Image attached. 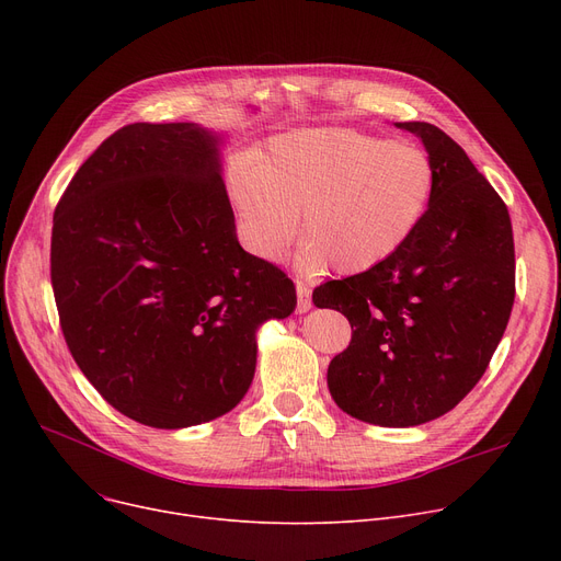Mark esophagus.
Masks as SVG:
<instances>
[{"label": "esophagus", "mask_w": 561, "mask_h": 561, "mask_svg": "<svg viewBox=\"0 0 561 561\" xmlns=\"http://www.w3.org/2000/svg\"><path fill=\"white\" fill-rule=\"evenodd\" d=\"M296 290H298V311L305 313L311 309V288L302 282L296 284Z\"/></svg>", "instance_id": "obj_1"}]
</instances>
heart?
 <instances>
[{"instance_id": "1", "label": "heart", "mask_w": 561, "mask_h": 561, "mask_svg": "<svg viewBox=\"0 0 561 561\" xmlns=\"http://www.w3.org/2000/svg\"><path fill=\"white\" fill-rule=\"evenodd\" d=\"M227 186L254 254L284 259L302 211V268L322 273L336 265L343 275H359L396 256L416 233L436 172L414 142L316 127L282 134L256 159L233 163Z\"/></svg>"}]
</instances>
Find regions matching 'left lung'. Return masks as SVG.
I'll return each mask as SVG.
<instances>
[{
    "label": "left lung",
    "instance_id": "8db88e82",
    "mask_svg": "<svg viewBox=\"0 0 561 561\" xmlns=\"http://www.w3.org/2000/svg\"><path fill=\"white\" fill-rule=\"evenodd\" d=\"M416 134L434 163L430 209L409 243L368 273L313 290L352 325L328 368L334 402L364 423L414 427L448 414L484 375L516 296L507 204L461 147L430 123Z\"/></svg>",
    "mask_w": 561,
    "mask_h": 561
}]
</instances>
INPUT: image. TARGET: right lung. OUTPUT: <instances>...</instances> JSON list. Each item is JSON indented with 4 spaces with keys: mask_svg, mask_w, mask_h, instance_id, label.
Here are the masks:
<instances>
[{
    "mask_svg": "<svg viewBox=\"0 0 561 561\" xmlns=\"http://www.w3.org/2000/svg\"><path fill=\"white\" fill-rule=\"evenodd\" d=\"M51 288L70 355L127 419L180 430L243 400L256 330L296 286L245 252L218 136L134 123L83 161L54 211Z\"/></svg>",
    "mask_w": 561,
    "mask_h": 561,
    "instance_id": "right-lung-1",
    "label": "right lung"
}]
</instances>
